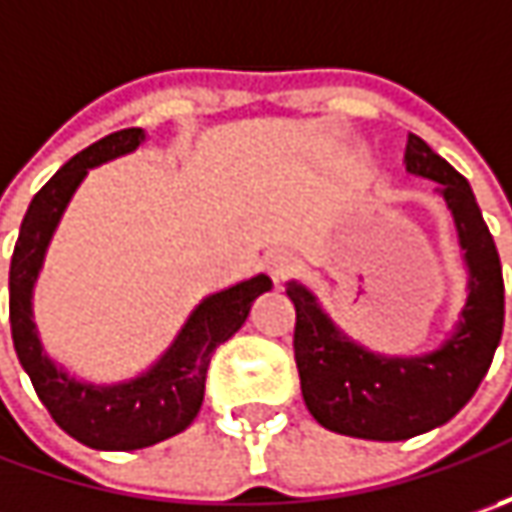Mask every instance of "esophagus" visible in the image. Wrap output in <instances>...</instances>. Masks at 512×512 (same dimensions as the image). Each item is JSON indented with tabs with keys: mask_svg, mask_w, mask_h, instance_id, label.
I'll return each instance as SVG.
<instances>
[{
	"mask_svg": "<svg viewBox=\"0 0 512 512\" xmlns=\"http://www.w3.org/2000/svg\"><path fill=\"white\" fill-rule=\"evenodd\" d=\"M262 267H265V273L276 285H282V282H287L299 270V259L293 253H287V250H273V253L265 256Z\"/></svg>",
	"mask_w": 512,
	"mask_h": 512,
	"instance_id": "obj_1",
	"label": "esophagus"
}]
</instances>
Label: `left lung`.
Instances as JSON below:
<instances>
[{
  "instance_id": "1",
  "label": "left lung",
  "mask_w": 512,
  "mask_h": 512,
  "mask_svg": "<svg viewBox=\"0 0 512 512\" xmlns=\"http://www.w3.org/2000/svg\"><path fill=\"white\" fill-rule=\"evenodd\" d=\"M404 162L410 173L439 182L459 230L470 279L453 336L413 359L379 356L350 342L307 287L287 285L296 307L293 353L310 416L333 433L373 442H402L450 422L479 390L504 330L502 262L467 179L413 133Z\"/></svg>"
}]
</instances>
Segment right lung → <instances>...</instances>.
Segmentation results:
<instances>
[{
  "label": "right lung",
  "mask_w": 512,
  "mask_h": 512,
  "mask_svg": "<svg viewBox=\"0 0 512 512\" xmlns=\"http://www.w3.org/2000/svg\"><path fill=\"white\" fill-rule=\"evenodd\" d=\"M142 139V128L116 130L56 170L48 185L33 196L10 259V336L19 364L25 367L39 402L48 407L53 422L76 442L96 450H139L182 433L196 419L205 399L213 350L245 325L250 305L273 287L267 276H253L207 296L190 313L168 353L148 373L130 382L110 387L76 382L50 362L33 325L30 305L50 236L88 170L136 150Z\"/></svg>",
  "instance_id": "obj_1"
}]
</instances>
